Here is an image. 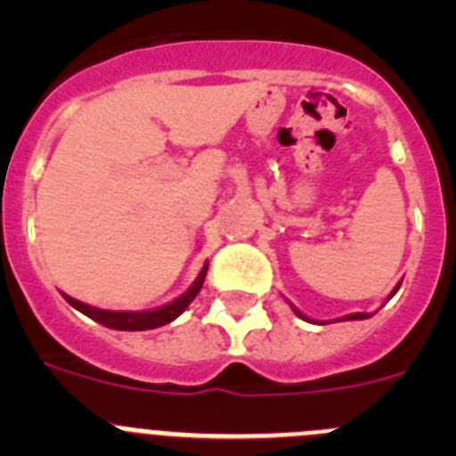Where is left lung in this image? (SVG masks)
Segmentation results:
<instances>
[{
  "instance_id": "1",
  "label": "left lung",
  "mask_w": 456,
  "mask_h": 456,
  "mask_svg": "<svg viewBox=\"0 0 456 456\" xmlns=\"http://www.w3.org/2000/svg\"><path fill=\"white\" fill-rule=\"evenodd\" d=\"M400 285H402V283H397V285H395V289H393V292H390V297H393V294L397 292V289H400ZM390 297H388V299H390ZM292 310H294V313H297V315L301 317V320L310 322L308 317H305L304 313H299V310L294 308V305H292ZM368 317H372V313H352V315H345V317H340V320H338V322H349V320H368Z\"/></svg>"
}]
</instances>
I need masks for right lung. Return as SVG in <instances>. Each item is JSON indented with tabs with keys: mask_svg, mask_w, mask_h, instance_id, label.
<instances>
[{
	"mask_svg": "<svg viewBox=\"0 0 456 456\" xmlns=\"http://www.w3.org/2000/svg\"><path fill=\"white\" fill-rule=\"evenodd\" d=\"M205 273H208V265L200 269L199 278L193 281L191 288L184 294H180L178 299H173L171 304L162 305V308L155 310H139V313H132V310H102V308H93V305L82 304V301L72 299L68 294L66 297L68 304L72 308H77L79 313H84L91 320L100 322L102 326H109V329H116V331H148V329H157V326H164L168 322H173L175 317H180L187 310V305L196 299V294L200 292L205 281Z\"/></svg>",
	"mask_w": 456,
	"mask_h": 456,
	"instance_id": "obj_1",
	"label": "right lung"
}]
</instances>
